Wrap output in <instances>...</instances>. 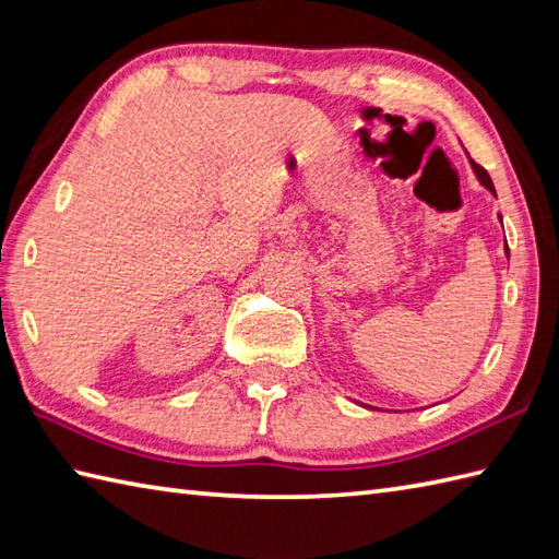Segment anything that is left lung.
Instances as JSON below:
<instances>
[{
  "mask_svg": "<svg viewBox=\"0 0 559 559\" xmlns=\"http://www.w3.org/2000/svg\"><path fill=\"white\" fill-rule=\"evenodd\" d=\"M471 165H473V170H476V175H478V180L485 185V187H488L490 189V192L495 194V187H492V180H490V175H488V170H485L483 168V165H478V163H473L471 160ZM509 254V252H507Z\"/></svg>",
  "mask_w": 559,
  "mask_h": 559,
  "instance_id": "8db88e82",
  "label": "left lung"
}]
</instances>
